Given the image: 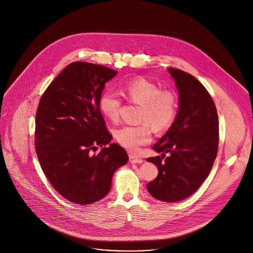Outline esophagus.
I'll return each instance as SVG.
<instances>
[{"label": "esophagus", "mask_w": 253, "mask_h": 253, "mask_svg": "<svg viewBox=\"0 0 253 253\" xmlns=\"http://www.w3.org/2000/svg\"><path fill=\"white\" fill-rule=\"evenodd\" d=\"M129 160L131 163H142L143 160L140 158V157H137L136 156H133V155H130L129 156Z\"/></svg>", "instance_id": "obj_1"}]
</instances>
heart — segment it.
Segmentation results:
<instances>
[{"label":"heart","mask_w":253,"mask_h":253,"mask_svg":"<svg viewBox=\"0 0 253 253\" xmlns=\"http://www.w3.org/2000/svg\"><path fill=\"white\" fill-rule=\"evenodd\" d=\"M123 93L132 103L141 105L139 125H127L116 130L115 138L119 144L130 152H137L141 146L152 140V128L164 131L175 121L177 115V96L169 89H162L155 83L138 78L128 82ZM122 100L115 92L106 90L99 98V109L109 121L120 120Z\"/></svg>","instance_id":"heart-1"}]
</instances>
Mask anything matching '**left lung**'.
<instances>
[{"mask_svg":"<svg viewBox=\"0 0 253 253\" xmlns=\"http://www.w3.org/2000/svg\"><path fill=\"white\" fill-rule=\"evenodd\" d=\"M169 72L179 91V109L167 132L153 146L162 156L147 158L158 169L147 190L160 201L177 202L196 192L208 177L218 152L219 124L215 104L203 84L179 69Z\"/></svg>","mask_w":253,"mask_h":253,"instance_id":"obj_1","label":"left lung"}]
</instances>
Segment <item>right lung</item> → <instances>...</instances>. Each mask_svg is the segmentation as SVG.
<instances>
[{"mask_svg":"<svg viewBox=\"0 0 253 253\" xmlns=\"http://www.w3.org/2000/svg\"><path fill=\"white\" fill-rule=\"evenodd\" d=\"M118 74L84 61L68 64L49 84L37 109L35 149L53 188L65 199L92 204L111 189L117 169L128 162L126 151L112 140L99 109L105 84Z\"/></svg>","mask_w":253,"mask_h":253,"instance_id":"right-lung-1","label":"right lung"}]
</instances>
